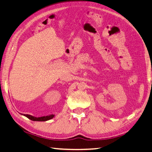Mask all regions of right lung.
Segmentation results:
<instances>
[{"label":"right lung","instance_id":"1","mask_svg":"<svg viewBox=\"0 0 152 152\" xmlns=\"http://www.w3.org/2000/svg\"><path fill=\"white\" fill-rule=\"evenodd\" d=\"M25 117L28 118L29 119L34 121H47L50 119H52V118L55 117L54 115H50L49 116H45V117H35L34 116H31L30 115H24Z\"/></svg>","mask_w":152,"mask_h":152}]
</instances>
